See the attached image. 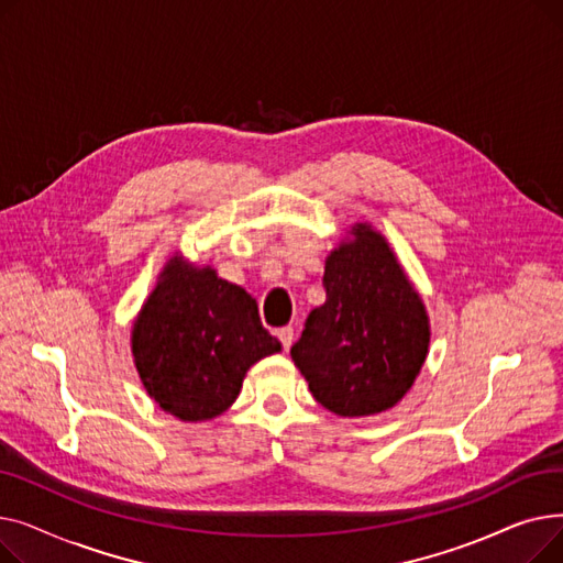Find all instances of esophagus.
I'll return each mask as SVG.
<instances>
[{
    "label": "esophagus",
    "instance_id": "1",
    "mask_svg": "<svg viewBox=\"0 0 563 563\" xmlns=\"http://www.w3.org/2000/svg\"><path fill=\"white\" fill-rule=\"evenodd\" d=\"M276 335H278V340H280L283 349L287 351V349L291 346V342H294V329H291V327H283V329H278V331H276Z\"/></svg>",
    "mask_w": 563,
    "mask_h": 563
}]
</instances>
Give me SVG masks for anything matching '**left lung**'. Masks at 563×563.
<instances>
[{
    "label": "left lung",
    "instance_id": "1",
    "mask_svg": "<svg viewBox=\"0 0 563 563\" xmlns=\"http://www.w3.org/2000/svg\"><path fill=\"white\" fill-rule=\"evenodd\" d=\"M353 234L327 260V303L308 314L289 353L323 408L363 418L410 390L427 358L429 319L386 240L365 223Z\"/></svg>",
    "mask_w": 563,
    "mask_h": 563
}]
</instances>
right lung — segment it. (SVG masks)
I'll list each match as a JSON object with an SVG mask.
<instances>
[{
  "label": "right lung",
  "mask_w": 563,
  "mask_h": 563,
  "mask_svg": "<svg viewBox=\"0 0 563 563\" xmlns=\"http://www.w3.org/2000/svg\"><path fill=\"white\" fill-rule=\"evenodd\" d=\"M280 351L251 294L210 266L170 260L132 331L143 386L180 420H210L236 399L253 363Z\"/></svg>",
  "instance_id": "right-lung-1"
}]
</instances>
